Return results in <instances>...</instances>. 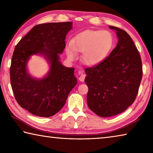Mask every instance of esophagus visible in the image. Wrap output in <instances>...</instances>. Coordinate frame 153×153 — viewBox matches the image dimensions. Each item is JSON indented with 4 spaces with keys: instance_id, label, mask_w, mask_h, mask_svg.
I'll list each match as a JSON object with an SVG mask.
<instances>
[{
    "instance_id": "34e87169",
    "label": "esophagus",
    "mask_w": 153,
    "mask_h": 153,
    "mask_svg": "<svg viewBox=\"0 0 153 153\" xmlns=\"http://www.w3.org/2000/svg\"><path fill=\"white\" fill-rule=\"evenodd\" d=\"M85 77H86V75L85 74H82L81 75H80V76L79 77V80L80 82H84V79H85Z\"/></svg>"
}]
</instances>
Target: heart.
Masks as SVG:
<instances>
[{
	"instance_id": "b5f03b06",
	"label": "heart",
	"mask_w": 153,
	"mask_h": 153,
	"mask_svg": "<svg viewBox=\"0 0 153 153\" xmlns=\"http://www.w3.org/2000/svg\"><path fill=\"white\" fill-rule=\"evenodd\" d=\"M113 38L107 30H86L77 34L66 49L70 60L76 57V52L82 53V61L88 66H94L104 60L113 46Z\"/></svg>"
}]
</instances>
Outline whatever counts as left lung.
<instances>
[{
    "instance_id": "left-lung-1",
    "label": "left lung",
    "mask_w": 153,
    "mask_h": 153,
    "mask_svg": "<svg viewBox=\"0 0 153 153\" xmlns=\"http://www.w3.org/2000/svg\"><path fill=\"white\" fill-rule=\"evenodd\" d=\"M108 27L115 31L117 46L98 65L85 69L88 106L102 117L120 114L132 104L142 77L141 58L131 38L126 31Z\"/></svg>"
}]
</instances>
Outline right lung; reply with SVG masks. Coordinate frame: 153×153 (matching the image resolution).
Wrapping results in <instances>:
<instances>
[{"label":"right lung","mask_w":153,"mask_h":153,"mask_svg":"<svg viewBox=\"0 0 153 153\" xmlns=\"http://www.w3.org/2000/svg\"><path fill=\"white\" fill-rule=\"evenodd\" d=\"M71 29L72 22L37 25L15 46L10 67L12 90L18 104L33 115L49 117L58 113L77 84L75 69L65 67L60 61ZM33 55L42 56L50 67L42 79H35L28 71Z\"/></svg>","instance_id":"obj_1"}]
</instances>
